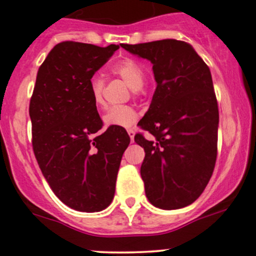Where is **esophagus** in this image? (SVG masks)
I'll use <instances>...</instances> for the list:
<instances>
[{
  "instance_id": "obj_1",
  "label": "esophagus",
  "mask_w": 256,
  "mask_h": 256,
  "mask_svg": "<svg viewBox=\"0 0 256 256\" xmlns=\"http://www.w3.org/2000/svg\"><path fill=\"white\" fill-rule=\"evenodd\" d=\"M128 136H129V138H130V142H133L134 136H136V132H134V129H128Z\"/></svg>"
}]
</instances>
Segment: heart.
<instances>
[{"instance_id": "b5f03b06", "label": "heart", "mask_w": 256, "mask_h": 256, "mask_svg": "<svg viewBox=\"0 0 256 256\" xmlns=\"http://www.w3.org/2000/svg\"><path fill=\"white\" fill-rule=\"evenodd\" d=\"M114 73L120 76L133 90H140L145 83L144 68L134 60H123L114 67ZM104 88L105 82L101 76H95L89 80V89L92 102L95 106L104 105ZM104 123L106 127H133L138 120V112L130 106H114L104 114Z\"/></svg>"}]
</instances>
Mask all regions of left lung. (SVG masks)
Listing matches in <instances>:
<instances>
[{"instance_id": "obj_1", "label": "left lung", "mask_w": 256, "mask_h": 256, "mask_svg": "<svg viewBox=\"0 0 256 256\" xmlns=\"http://www.w3.org/2000/svg\"><path fill=\"white\" fill-rule=\"evenodd\" d=\"M120 46L152 63L158 84L140 120L152 139L134 136L145 150L140 174L146 198L162 210L190 205L208 186L217 156L218 107L210 70L184 41Z\"/></svg>"}]
</instances>
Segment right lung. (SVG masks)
Here are the masks:
<instances>
[{"instance_id":"right-lung-1","label":"right lung","mask_w":256,"mask_h":256,"mask_svg":"<svg viewBox=\"0 0 256 256\" xmlns=\"http://www.w3.org/2000/svg\"><path fill=\"white\" fill-rule=\"evenodd\" d=\"M107 48L64 41L40 66L30 98L32 149L52 192L83 212H98L114 196L118 168L130 138L122 128H102L89 80L111 58Z\"/></svg>"}]
</instances>
